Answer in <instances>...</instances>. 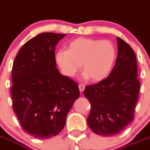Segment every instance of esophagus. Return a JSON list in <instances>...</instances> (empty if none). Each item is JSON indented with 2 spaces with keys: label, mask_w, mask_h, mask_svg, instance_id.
I'll return each instance as SVG.
<instances>
[{
  "label": "esophagus",
  "mask_w": 150,
  "mask_h": 150,
  "mask_svg": "<svg viewBox=\"0 0 150 150\" xmlns=\"http://www.w3.org/2000/svg\"><path fill=\"white\" fill-rule=\"evenodd\" d=\"M78 87H79V89H80V91H81V92H83V91L84 90V89H85V86L83 84H82V83L79 84Z\"/></svg>",
  "instance_id": "1"
}]
</instances>
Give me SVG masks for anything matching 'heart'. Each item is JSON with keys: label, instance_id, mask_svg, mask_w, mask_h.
I'll return each mask as SVG.
<instances>
[{"label": "heart", "instance_id": "heart-1", "mask_svg": "<svg viewBox=\"0 0 150 150\" xmlns=\"http://www.w3.org/2000/svg\"><path fill=\"white\" fill-rule=\"evenodd\" d=\"M115 46L108 40L78 38L68 44L67 50L55 54V61L67 77H74L81 65L84 79L98 82L111 73L116 60Z\"/></svg>", "mask_w": 150, "mask_h": 150}]
</instances>
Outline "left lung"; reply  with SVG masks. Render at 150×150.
<instances>
[{
  "instance_id": "1",
  "label": "left lung",
  "mask_w": 150,
  "mask_h": 150,
  "mask_svg": "<svg viewBox=\"0 0 150 150\" xmlns=\"http://www.w3.org/2000/svg\"><path fill=\"white\" fill-rule=\"evenodd\" d=\"M117 56L111 73L83 91L91 105L88 126L106 137L117 134L132 121L140 89L135 52L124 40L117 37Z\"/></svg>"
}]
</instances>
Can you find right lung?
Wrapping results in <instances>:
<instances>
[{
    "label": "right lung",
    "mask_w": 150,
    "mask_h": 150,
    "mask_svg": "<svg viewBox=\"0 0 150 150\" xmlns=\"http://www.w3.org/2000/svg\"><path fill=\"white\" fill-rule=\"evenodd\" d=\"M67 34L44 33L28 40L12 67V108L22 128L35 138L58 135L79 98L78 83L60 74L54 50Z\"/></svg>",
    "instance_id": "add662e5"
}]
</instances>
